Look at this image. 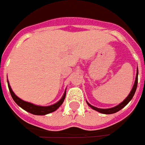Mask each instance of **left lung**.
Instances as JSON below:
<instances>
[{
    "instance_id": "obj_1",
    "label": "left lung",
    "mask_w": 145,
    "mask_h": 145,
    "mask_svg": "<svg viewBox=\"0 0 145 145\" xmlns=\"http://www.w3.org/2000/svg\"><path fill=\"white\" fill-rule=\"evenodd\" d=\"M137 82H138V69H137V77H136V81H135V83H134V86H133V88H132V91H131V92L130 94L128 95V96H127L123 101L121 103H120L119 105H117L116 107H114L112 108H108V109H101V108H98V107H95L92 106V105H91V104H89L88 103V104L90 106V107H91L92 109L94 110H95V111H97L99 112L103 113V114H113V113H116L119 112L120 110H121L122 108L125 107L126 105H127L128 103L130 102V100L132 99V97H133V95H134V94L136 92V90H137Z\"/></svg>"
}]
</instances>
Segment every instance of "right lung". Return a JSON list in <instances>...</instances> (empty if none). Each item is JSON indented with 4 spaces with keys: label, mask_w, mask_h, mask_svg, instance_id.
<instances>
[{
    "label": "right lung",
    "mask_w": 145,
    "mask_h": 145,
    "mask_svg": "<svg viewBox=\"0 0 145 145\" xmlns=\"http://www.w3.org/2000/svg\"><path fill=\"white\" fill-rule=\"evenodd\" d=\"M8 89H9V92L11 94V96L13 98V99L15 101V103L18 104L19 107H21L22 109H24L25 111H26L28 112L33 114V115H39V116H44V115H46L49 113L53 112L54 111H56L58 107H60L62 104H63V101L65 99L66 97V92L64 93L62 99L56 103L55 104H53L51 106H48V107H42V106H37V105H34L33 103H30L25 102V101H23L22 99H21L20 98H18L12 91V89L10 88L8 82Z\"/></svg>",
    "instance_id": "obj_1"
}]
</instances>
